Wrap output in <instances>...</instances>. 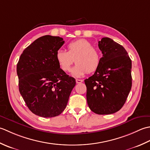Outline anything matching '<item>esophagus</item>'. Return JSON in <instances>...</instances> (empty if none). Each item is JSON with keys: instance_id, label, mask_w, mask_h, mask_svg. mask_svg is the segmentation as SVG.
I'll use <instances>...</instances> for the list:
<instances>
[{"instance_id": "esophagus-1", "label": "esophagus", "mask_w": 150, "mask_h": 150, "mask_svg": "<svg viewBox=\"0 0 150 150\" xmlns=\"http://www.w3.org/2000/svg\"><path fill=\"white\" fill-rule=\"evenodd\" d=\"M76 83H82V82H83V80H82V79H76Z\"/></svg>"}]
</instances>
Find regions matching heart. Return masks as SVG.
I'll return each mask as SVG.
<instances>
[{"label": "heart", "mask_w": 150, "mask_h": 150, "mask_svg": "<svg viewBox=\"0 0 150 150\" xmlns=\"http://www.w3.org/2000/svg\"><path fill=\"white\" fill-rule=\"evenodd\" d=\"M67 52L58 50L56 59L62 71L69 72L72 65L71 74L75 77H80L88 72H93L98 68L101 62L100 51L93 47L92 43L86 39H81L71 42L67 46Z\"/></svg>", "instance_id": "heart-1"}]
</instances>
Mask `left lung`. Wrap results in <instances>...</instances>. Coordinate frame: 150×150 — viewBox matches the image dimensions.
Wrapping results in <instances>:
<instances>
[{
    "label": "left lung",
    "mask_w": 150,
    "mask_h": 150,
    "mask_svg": "<svg viewBox=\"0 0 150 150\" xmlns=\"http://www.w3.org/2000/svg\"><path fill=\"white\" fill-rule=\"evenodd\" d=\"M103 56L94 74L85 79L88 108L98 115L119 111L126 102L131 85V60L120 44L109 38L98 41Z\"/></svg>",
    "instance_id": "8db88e82"
}]
</instances>
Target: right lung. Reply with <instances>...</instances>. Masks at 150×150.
I'll return each mask as SVG.
<instances>
[{
    "mask_svg": "<svg viewBox=\"0 0 150 150\" xmlns=\"http://www.w3.org/2000/svg\"><path fill=\"white\" fill-rule=\"evenodd\" d=\"M64 42L59 37L42 36L24 49L17 65L19 92L28 109L39 117L62 113L76 85L56 59Z\"/></svg>",
    "mask_w": 150,
    "mask_h": 150,
    "instance_id": "obj_1",
    "label": "right lung"
}]
</instances>
